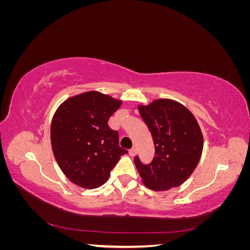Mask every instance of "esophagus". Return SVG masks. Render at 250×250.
I'll return each instance as SVG.
<instances>
[{
    "instance_id": "34e87169",
    "label": "esophagus",
    "mask_w": 250,
    "mask_h": 250,
    "mask_svg": "<svg viewBox=\"0 0 250 250\" xmlns=\"http://www.w3.org/2000/svg\"><path fill=\"white\" fill-rule=\"evenodd\" d=\"M129 154H130V156H134L135 154H137V149H135V148H131V149L129 150Z\"/></svg>"
}]
</instances>
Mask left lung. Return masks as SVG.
<instances>
[{
  "label": "left lung",
  "mask_w": 250,
  "mask_h": 250,
  "mask_svg": "<svg viewBox=\"0 0 250 250\" xmlns=\"http://www.w3.org/2000/svg\"><path fill=\"white\" fill-rule=\"evenodd\" d=\"M139 110L155 146V156L149 165L134 157L143 184L153 191L179 187L191 176L201 157L203 137L197 120L183 104L170 99L140 105Z\"/></svg>",
  "instance_id": "left-lung-1"
}]
</instances>
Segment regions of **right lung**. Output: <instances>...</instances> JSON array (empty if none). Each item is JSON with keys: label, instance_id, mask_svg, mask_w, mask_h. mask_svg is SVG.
Segmentation results:
<instances>
[{"label": "right lung", "instance_id": "add662e5", "mask_svg": "<svg viewBox=\"0 0 250 250\" xmlns=\"http://www.w3.org/2000/svg\"><path fill=\"white\" fill-rule=\"evenodd\" d=\"M122 104L96 90L66 99L51 123L53 154L64 175L84 188L104 185L120 157L128 153L119 145V133L108 119Z\"/></svg>", "mask_w": 250, "mask_h": 250}]
</instances>
